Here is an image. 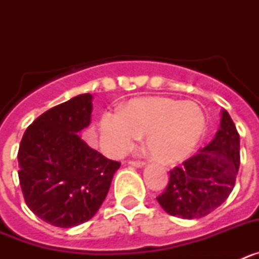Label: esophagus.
Instances as JSON below:
<instances>
[{"mask_svg": "<svg viewBox=\"0 0 259 259\" xmlns=\"http://www.w3.org/2000/svg\"><path fill=\"white\" fill-rule=\"evenodd\" d=\"M130 164H131V166H134V167H144V162H141V161H130Z\"/></svg>", "mask_w": 259, "mask_h": 259, "instance_id": "esophagus-1", "label": "esophagus"}]
</instances>
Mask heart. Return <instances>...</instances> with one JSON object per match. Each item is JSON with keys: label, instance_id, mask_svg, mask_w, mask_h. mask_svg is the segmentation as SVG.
I'll return each instance as SVG.
<instances>
[{"label": "heart", "instance_id": "b5f03b06", "mask_svg": "<svg viewBox=\"0 0 259 259\" xmlns=\"http://www.w3.org/2000/svg\"><path fill=\"white\" fill-rule=\"evenodd\" d=\"M205 115L194 102L166 97L136 98L122 110H107L100 120L105 152L120 157L146 134V148L155 161L176 163L188 157L205 132Z\"/></svg>", "mask_w": 259, "mask_h": 259}]
</instances>
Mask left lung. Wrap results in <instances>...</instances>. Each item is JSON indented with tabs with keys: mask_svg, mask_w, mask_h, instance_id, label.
I'll return each mask as SVG.
<instances>
[{
	"mask_svg": "<svg viewBox=\"0 0 259 259\" xmlns=\"http://www.w3.org/2000/svg\"><path fill=\"white\" fill-rule=\"evenodd\" d=\"M221 128L211 143L170 171V182L157 197L167 214L197 219L227 200L240 167V136L230 114L222 110Z\"/></svg>",
	"mask_w": 259,
	"mask_h": 259,
	"instance_id": "left-lung-1",
	"label": "left lung"
}]
</instances>
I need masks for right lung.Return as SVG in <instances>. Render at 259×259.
Masks as SVG:
<instances>
[{"label":"right lung","mask_w":259,"mask_h":259,"mask_svg":"<svg viewBox=\"0 0 259 259\" xmlns=\"http://www.w3.org/2000/svg\"><path fill=\"white\" fill-rule=\"evenodd\" d=\"M92 100L84 93L52 107L20 141L18 175L27 206L56 227L71 228L93 218L120 167L80 137L91 123Z\"/></svg>","instance_id":"add662e5"}]
</instances>
